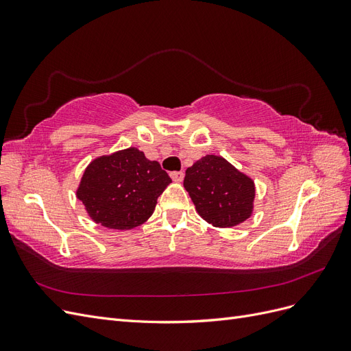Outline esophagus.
<instances>
[{
    "mask_svg": "<svg viewBox=\"0 0 351 351\" xmlns=\"http://www.w3.org/2000/svg\"><path fill=\"white\" fill-rule=\"evenodd\" d=\"M169 177H171L174 183H182L183 178H184V173L183 171H174V173L169 174Z\"/></svg>",
    "mask_w": 351,
    "mask_h": 351,
    "instance_id": "1",
    "label": "esophagus"
}]
</instances>
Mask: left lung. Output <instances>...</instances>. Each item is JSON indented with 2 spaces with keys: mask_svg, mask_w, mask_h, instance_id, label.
<instances>
[{
  "mask_svg": "<svg viewBox=\"0 0 351 351\" xmlns=\"http://www.w3.org/2000/svg\"><path fill=\"white\" fill-rule=\"evenodd\" d=\"M183 184L200 218L214 227H236L253 214L254 182L219 155H205L189 167Z\"/></svg>",
  "mask_w": 351,
  "mask_h": 351,
  "instance_id": "8db88e82",
  "label": "left lung"
}]
</instances>
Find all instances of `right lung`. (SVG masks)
<instances>
[{
    "instance_id": "right-lung-1",
    "label": "right lung",
    "mask_w": 351,
    "mask_h": 351,
    "mask_svg": "<svg viewBox=\"0 0 351 351\" xmlns=\"http://www.w3.org/2000/svg\"><path fill=\"white\" fill-rule=\"evenodd\" d=\"M171 178L134 146L95 158L76 189L89 218L111 230H132L154 214Z\"/></svg>"
}]
</instances>
